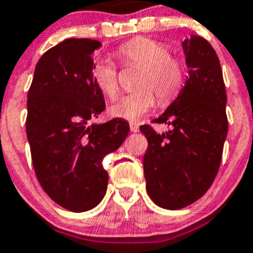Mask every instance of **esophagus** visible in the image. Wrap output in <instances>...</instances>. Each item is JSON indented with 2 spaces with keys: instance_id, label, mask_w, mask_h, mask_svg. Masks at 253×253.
<instances>
[{
  "instance_id": "esophagus-1",
  "label": "esophagus",
  "mask_w": 253,
  "mask_h": 253,
  "mask_svg": "<svg viewBox=\"0 0 253 253\" xmlns=\"http://www.w3.org/2000/svg\"><path fill=\"white\" fill-rule=\"evenodd\" d=\"M129 129H131V131H132V132H137V131H139V125L137 124H129Z\"/></svg>"
}]
</instances>
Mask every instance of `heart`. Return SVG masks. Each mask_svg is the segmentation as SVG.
Returning <instances> with one entry per match:
<instances>
[{"label": "heart", "mask_w": 253, "mask_h": 253, "mask_svg": "<svg viewBox=\"0 0 253 253\" xmlns=\"http://www.w3.org/2000/svg\"><path fill=\"white\" fill-rule=\"evenodd\" d=\"M118 56L128 66L141 67L137 75L136 91L126 94L111 107L114 117L137 121L155 104V95L160 103H169L179 93L184 83L183 63L170 56V49L162 42L149 38H136L121 45ZM91 76L96 87L114 99L118 95L117 70L111 61H98L93 66Z\"/></svg>", "instance_id": "1"}]
</instances>
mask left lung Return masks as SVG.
<instances>
[{
    "mask_svg": "<svg viewBox=\"0 0 253 253\" xmlns=\"http://www.w3.org/2000/svg\"><path fill=\"white\" fill-rule=\"evenodd\" d=\"M188 78L157 124L140 127L149 146L144 155L146 191L158 206L178 210L205 195L214 182L228 133L227 93L216 52L199 35L182 42Z\"/></svg>",
    "mask_w": 253,
    "mask_h": 253,
    "instance_id": "left-lung-1",
    "label": "left lung"
}]
</instances>
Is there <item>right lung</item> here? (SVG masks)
Wrapping results in <instances>:
<instances>
[{"instance_id":"add662e5","label":"right lung","mask_w":253,"mask_h":253,"mask_svg":"<svg viewBox=\"0 0 253 253\" xmlns=\"http://www.w3.org/2000/svg\"><path fill=\"white\" fill-rule=\"evenodd\" d=\"M100 45L99 41L70 38L48 49L28 91L26 136L37 178L54 203L74 212L102 201L108 186L102 160L129 131L122 118L89 125L105 109L91 76V56Z\"/></svg>"}]
</instances>
